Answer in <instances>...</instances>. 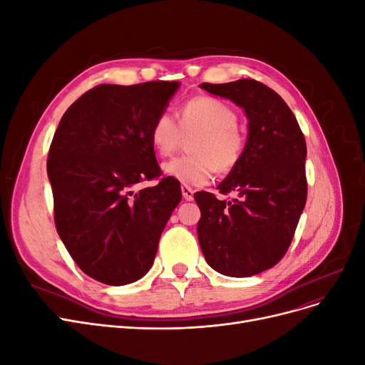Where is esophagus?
<instances>
[{
  "label": "esophagus",
  "instance_id": "obj_1",
  "mask_svg": "<svg viewBox=\"0 0 365 365\" xmlns=\"http://www.w3.org/2000/svg\"><path fill=\"white\" fill-rule=\"evenodd\" d=\"M181 192H182V197L185 201H193V190L190 189V187H187V185H182L181 187Z\"/></svg>",
  "mask_w": 365,
  "mask_h": 365
}]
</instances>
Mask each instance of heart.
I'll return each instance as SVG.
<instances>
[{"label":"heart","instance_id":"b5f03b06","mask_svg":"<svg viewBox=\"0 0 365 365\" xmlns=\"http://www.w3.org/2000/svg\"><path fill=\"white\" fill-rule=\"evenodd\" d=\"M196 134L189 143L190 155L163 165L164 175L184 185L201 187L213 180L216 169L230 172L244 153L245 140L237 129V114L233 108L216 97L200 96L181 109L180 125L164 111L150 129V141L161 157H170L181 146L182 137Z\"/></svg>","mask_w":365,"mask_h":365}]
</instances>
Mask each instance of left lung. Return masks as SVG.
Returning <instances> with one entry per match:
<instances>
[{
	"label": "left lung",
	"instance_id": "1",
	"mask_svg": "<svg viewBox=\"0 0 365 365\" xmlns=\"http://www.w3.org/2000/svg\"><path fill=\"white\" fill-rule=\"evenodd\" d=\"M207 93L244 109L248 137L244 153L217 185L237 200L200 192L197 239L207 263L228 277H251L272 268L288 251L307 196L306 141L289 106L252 79L201 83Z\"/></svg>",
	"mask_w": 365,
	"mask_h": 365
}]
</instances>
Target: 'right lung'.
I'll list each match as a JSON object with an SVG mask.
<instances>
[{
    "instance_id": "right-lung-1",
    "label": "right lung",
    "mask_w": 365,
    "mask_h": 365,
    "mask_svg": "<svg viewBox=\"0 0 365 365\" xmlns=\"http://www.w3.org/2000/svg\"><path fill=\"white\" fill-rule=\"evenodd\" d=\"M178 88L98 85L59 121L47 161L54 224L77 267L97 282L123 286L146 275L181 201L170 176L135 190L160 176L150 129Z\"/></svg>"
}]
</instances>
